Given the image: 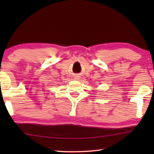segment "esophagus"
Returning <instances> with one entry per match:
<instances>
[{
    "mask_svg": "<svg viewBox=\"0 0 154 154\" xmlns=\"http://www.w3.org/2000/svg\"><path fill=\"white\" fill-rule=\"evenodd\" d=\"M75 79H79V76H75Z\"/></svg>",
    "mask_w": 154,
    "mask_h": 154,
    "instance_id": "34e87169",
    "label": "esophagus"
}]
</instances>
